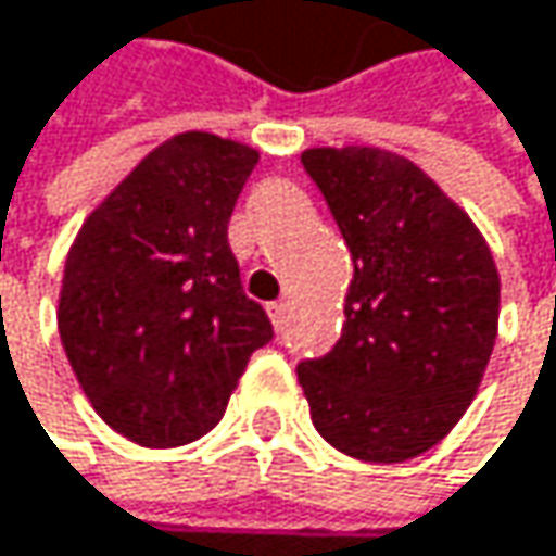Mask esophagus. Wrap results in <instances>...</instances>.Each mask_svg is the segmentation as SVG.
Returning <instances> with one entry per match:
<instances>
[{
    "label": "esophagus",
    "instance_id": "esophagus-1",
    "mask_svg": "<svg viewBox=\"0 0 556 556\" xmlns=\"http://www.w3.org/2000/svg\"><path fill=\"white\" fill-rule=\"evenodd\" d=\"M266 316H269V323H273L276 329H283V323H287V303H283V300L266 303Z\"/></svg>",
    "mask_w": 556,
    "mask_h": 556
}]
</instances>
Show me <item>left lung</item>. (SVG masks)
Instances as JSON below:
<instances>
[{"instance_id":"obj_1","label":"left lung","mask_w":556,"mask_h":556,"mask_svg":"<svg viewBox=\"0 0 556 556\" xmlns=\"http://www.w3.org/2000/svg\"><path fill=\"white\" fill-rule=\"evenodd\" d=\"M349 250L342 339L296 368L326 443L365 463L433 450L469 410L498 336V269L472 217L378 146L303 152Z\"/></svg>"}]
</instances>
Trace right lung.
I'll return each instance as SVG.
<instances>
[{
  "label": "right lung",
  "mask_w": 556,
  "mask_h": 556,
  "mask_svg": "<svg viewBox=\"0 0 556 556\" xmlns=\"http://www.w3.org/2000/svg\"><path fill=\"white\" fill-rule=\"evenodd\" d=\"M256 159L243 142L178 132L87 214L67 250L64 355L103 424L139 446L214 430L250 355L273 339L227 243Z\"/></svg>",
  "instance_id": "add662e5"
}]
</instances>
